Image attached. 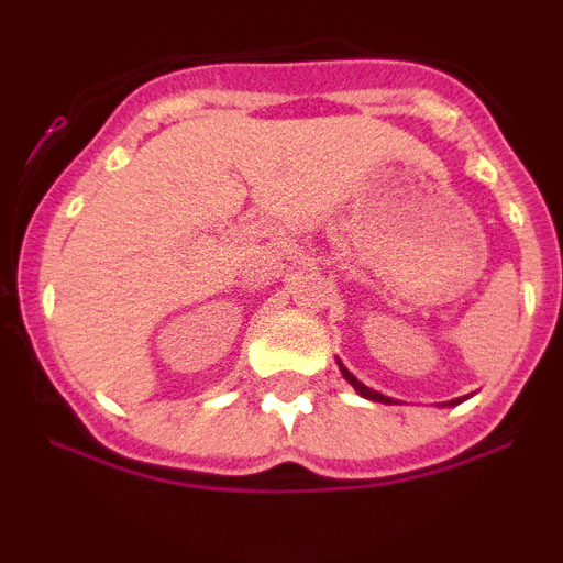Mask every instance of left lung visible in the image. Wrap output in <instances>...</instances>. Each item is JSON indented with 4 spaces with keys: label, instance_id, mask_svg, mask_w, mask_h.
Here are the masks:
<instances>
[{
    "label": "left lung",
    "instance_id": "left-lung-1",
    "mask_svg": "<svg viewBox=\"0 0 563 563\" xmlns=\"http://www.w3.org/2000/svg\"><path fill=\"white\" fill-rule=\"evenodd\" d=\"M338 363H341V361H338ZM341 375H343V377H346V380H350V383H352V389H355V391H357V395H361V397H366V400H377V402H389V397H386V395H380V391L369 389V386H363V383H361V380H357V377H355V375H352V372H350V369H346V366H341ZM456 402H462V397H456V400L445 402V406H456Z\"/></svg>",
    "mask_w": 563,
    "mask_h": 563
}]
</instances>
